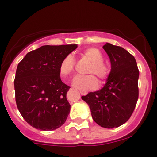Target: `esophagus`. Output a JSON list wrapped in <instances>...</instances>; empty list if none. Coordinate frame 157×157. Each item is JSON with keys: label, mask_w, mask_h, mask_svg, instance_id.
Here are the masks:
<instances>
[{"label": "esophagus", "mask_w": 157, "mask_h": 157, "mask_svg": "<svg viewBox=\"0 0 157 157\" xmlns=\"http://www.w3.org/2000/svg\"><path fill=\"white\" fill-rule=\"evenodd\" d=\"M80 93L81 95H86V94H87V92H86V91H80Z\"/></svg>", "instance_id": "esophagus-1"}]
</instances>
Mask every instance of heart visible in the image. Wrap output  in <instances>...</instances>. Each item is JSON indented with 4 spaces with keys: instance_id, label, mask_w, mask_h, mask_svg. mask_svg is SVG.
Wrapping results in <instances>:
<instances>
[{
    "instance_id": "b5f03b06",
    "label": "heart",
    "mask_w": 157,
    "mask_h": 157,
    "mask_svg": "<svg viewBox=\"0 0 157 157\" xmlns=\"http://www.w3.org/2000/svg\"><path fill=\"white\" fill-rule=\"evenodd\" d=\"M82 56L88 59L91 63L87 68L86 73L89 75L77 76L73 80V85L75 87L83 90L95 89L98 85V81L95 76L98 77L101 81L106 80L110 74L109 65L103 62V56L100 50L95 48H90L85 50ZM75 60L71 54H68L63 58L59 65V74L61 77H66L71 75L74 71Z\"/></svg>"
}]
</instances>
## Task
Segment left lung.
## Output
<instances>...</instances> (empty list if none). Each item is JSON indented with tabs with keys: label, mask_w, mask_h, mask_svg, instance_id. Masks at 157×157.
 <instances>
[{
	"label": "left lung",
	"mask_w": 157,
	"mask_h": 157,
	"mask_svg": "<svg viewBox=\"0 0 157 157\" xmlns=\"http://www.w3.org/2000/svg\"><path fill=\"white\" fill-rule=\"evenodd\" d=\"M103 48L111 63L106 84L81 98L89 106L93 120L100 127L112 129L125 124L134 110L139 70L134 57L121 47L106 43Z\"/></svg>",
	"instance_id": "1"
}]
</instances>
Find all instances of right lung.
I'll use <instances>...</instances> for the list:
<instances>
[{"mask_svg":"<svg viewBox=\"0 0 157 157\" xmlns=\"http://www.w3.org/2000/svg\"><path fill=\"white\" fill-rule=\"evenodd\" d=\"M77 44L45 45L26 54L18 63L14 79L18 110L31 127L49 131L61 127L71 105L67 93L71 86L63 83L59 65Z\"/></svg>","mask_w":157,"mask_h":157,"instance_id":"obj_1","label":"right lung"}]
</instances>
